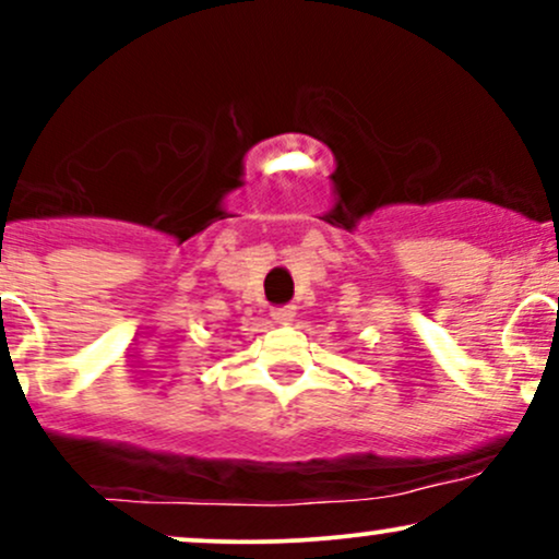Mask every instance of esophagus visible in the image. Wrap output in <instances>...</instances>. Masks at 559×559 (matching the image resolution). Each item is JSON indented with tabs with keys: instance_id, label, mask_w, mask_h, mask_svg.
<instances>
[{
	"instance_id": "esophagus-1",
	"label": "esophagus",
	"mask_w": 559,
	"mask_h": 559,
	"mask_svg": "<svg viewBox=\"0 0 559 559\" xmlns=\"http://www.w3.org/2000/svg\"><path fill=\"white\" fill-rule=\"evenodd\" d=\"M294 312H297V307L294 305H284V307H273V320L275 323H288V320H294Z\"/></svg>"
}]
</instances>
